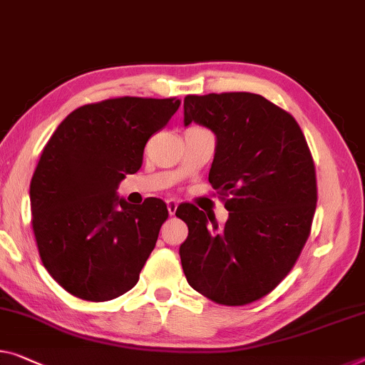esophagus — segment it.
I'll return each instance as SVG.
<instances>
[{"label":"esophagus","mask_w":365,"mask_h":365,"mask_svg":"<svg viewBox=\"0 0 365 365\" xmlns=\"http://www.w3.org/2000/svg\"><path fill=\"white\" fill-rule=\"evenodd\" d=\"M166 207H168V214L175 215L176 214V209H178V202L176 200H168L166 202Z\"/></svg>","instance_id":"obj_1"}]
</instances>
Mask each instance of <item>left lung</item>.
I'll list each match as a JSON object with an SVG mask.
<instances>
[{
	"label": "left lung",
	"mask_w": 365,
	"mask_h": 365,
	"mask_svg": "<svg viewBox=\"0 0 365 365\" xmlns=\"http://www.w3.org/2000/svg\"><path fill=\"white\" fill-rule=\"evenodd\" d=\"M217 137L209 182L228 220L178 207L189 235L179 248L190 287L220 305H248L272 292L299 259L317 209L315 165L289 112L253 93L184 98V125Z\"/></svg>",
	"instance_id": "8db88e82"
}]
</instances>
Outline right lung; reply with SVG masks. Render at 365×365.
Returning a JSON list of instances; mask_svg holds the SVG:
<instances>
[{
    "label": "right lung",
    "mask_w": 365,
    "mask_h": 365,
    "mask_svg": "<svg viewBox=\"0 0 365 365\" xmlns=\"http://www.w3.org/2000/svg\"><path fill=\"white\" fill-rule=\"evenodd\" d=\"M179 104L124 96L81 106L43 147L29 192L34 235L50 276L78 299L108 302L138 282L168 209L156 197L132 205L115 190Z\"/></svg>",
    "instance_id": "add662e5"
}]
</instances>
